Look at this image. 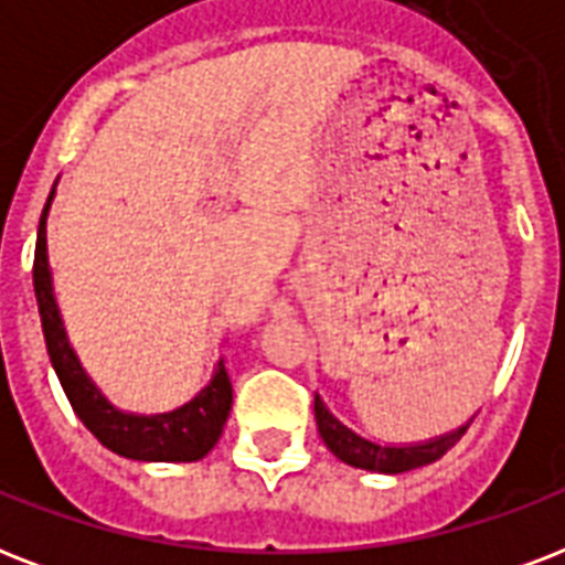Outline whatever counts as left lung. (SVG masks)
<instances>
[{"label": "left lung", "mask_w": 565, "mask_h": 565, "mask_svg": "<svg viewBox=\"0 0 565 565\" xmlns=\"http://www.w3.org/2000/svg\"><path fill=\"white\" fill-rule=\"evenodd\" d=\"M313 413H317V428L319 437L326 439V446L334 451V457H340L343 463L354 466V469H366V472L377 475H402L411 472V469H419V466H428L434 460L446 455L448 448L457 446L460 437L466 434V428L472 425V419L463 422L460 428H451L446 434L430 439H419V443H381V439H372L366 434H358L354 428H349L340 416L331 413L322 395H313Z\"/></svg>", "instance_id": "left-lung-1"}]
</instances>
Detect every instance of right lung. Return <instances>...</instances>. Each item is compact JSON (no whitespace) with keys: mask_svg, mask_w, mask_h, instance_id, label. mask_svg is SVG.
<instances>
[{"mask_svg":"<svg viewBox=\"0 0 565 565\" xmlns=\"http://www.w3.org/2000/svg\"><path fill=\"white\" fill-rule=\"evenodd\" d=\"M55 188L57 181L52 184V193H49L43 216H40L38 248H34V296H38L49 361L64 386L66 398L73 404L75 416L84 422V428L90 430L102 446L110 448L114 455L128 457V460H140V463H195V460H202L216 446V439L228 422L231 402H234L225 358L216 361L211 381L190 402L163 413L119 411L82 366V358L75 354L73 343H70L64 317L57 308L46 248V220L52 199H55Z\"/></svg>","mask_w":565,"mask_h":565,"instance_id":"right-lung-1","label":"right lung"}]
</instances>
